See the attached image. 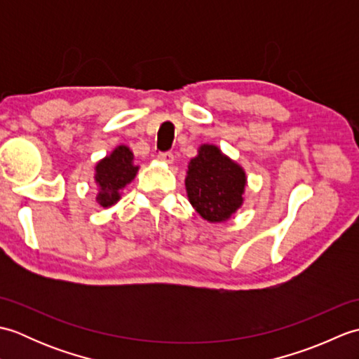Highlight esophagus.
Listing matches in <instances>:
<instances>
[{
  "mask_svg": "<svg viewBox=\"0 0 359 359\" xmlns=\"http://www.w3.org/2000/svg\"><path fill=\"white\" fill-rule=\"evenodd\" d=\"M158 158L163 160V162H166V163H172L174 162V154H172V152H170V151L158 152Z\"/></svg>",
  "mask_w": 359,
  "mask_h": 359,
  "instance_id": "esophagus-1",
  "label": "esophagus"
}]
</instances>
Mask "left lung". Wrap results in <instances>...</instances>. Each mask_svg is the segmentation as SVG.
I'll use <instances>...</instances> for the list:
<instances>
[{
  "mask_svg": "<svg viewBox=\"0 0 359 359\" xmlns=\"http://www.w3.org/2000/svg\"><path fill=\"white\" fill-rule=\"evenodd\" d=\"M189 202L210 222H224L242 205L245 172L212 144H203L188 166Z\"/></svg>",
  "mask_w": 359,
  "mask_h": 359,
  "instance_id": "obj_1",
  "label": "left lung"
}]
</instances>
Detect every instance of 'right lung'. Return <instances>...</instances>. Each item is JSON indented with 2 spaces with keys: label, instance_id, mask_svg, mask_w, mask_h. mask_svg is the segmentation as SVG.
Returning a JSON list of instances; mask_svg holds the SVG:
<instances>
[{
  "label": "right lung",
  "instance_id": "obj_1",
  "mask_svg": "<svg viewBox=\"0 0 359 359\" xmlns=\"http://www.w3.org/2000/svg\"><path fill=\"white\" fill-rule=\"evenodd\" d=\"M133 152L129 148L118 147L109 157H104L97 165L95 180L100 185L98 193V203L102 207H111L118 201V191L131 182L139 168L133 165Z\"/></svg>",
  "mask_w": 359,
  "mask_h": 359
}]
</instances>
